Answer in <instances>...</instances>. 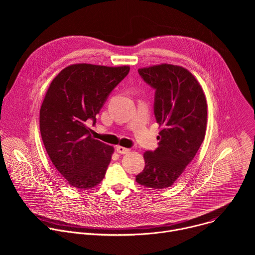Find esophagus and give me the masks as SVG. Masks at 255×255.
<instances>
[{
	"label": "esophagus",
	"mask_w": 255,
	"mask_h": 255,
	"mask_svg": "<svg viewBox=\"0 0 255 255\" xmlns=\"http://www.w3.org/2000/svg\"><path fill=\"white\" fill-rule=\"evenodd\" d=\"M116 150H117V152L120 153V154H126V153H128V152L130 151V149L125 148V147H122V146H117V147H116Z\"/></svg>",
	"instance_id": "1"
}]
</instances>
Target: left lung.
I'll return each instance as SVG.
<instances>
[{"mask_svg": "<svg viewBox=\"0 0 255 255\" xmlns=\"http://www.w3.org/2000/svg\"><path fill=\"white\" fill-rule=\"evenodd\" d=\"M154 91L153 111L162 126L158 147L144 153L139 185L153 190L171 186L194 159L205 138L207 103L201 86L186 68L160 64L138 69Z\"/></svg>", "mask_w": 255, "mask_h": 255, "instance_id": "1", "label": "left lung"}]
</instances>
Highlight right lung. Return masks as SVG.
<instances>
[{"label":"right lung","mask_w":255,"mask_h":255,"mask_svg":"<svg viewBox=\"0 0 255 255\" xmlns=\"http://www.w3.org/2000/svg\"><path fill=\"white\" fill-rule=\"evenodd\" d=\"M129 66L74 64L51 82L40 109V133L50 160L67 183L78 189L96 187L103 180L114 151L94 139L87 122L129 74Z\"/></svg>","instance_id":"right-lung-1"}]
</instances>
